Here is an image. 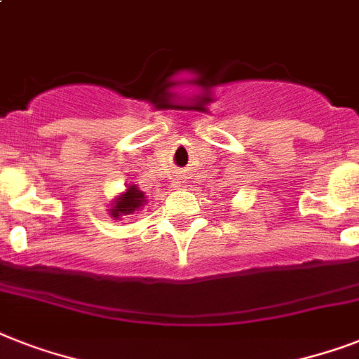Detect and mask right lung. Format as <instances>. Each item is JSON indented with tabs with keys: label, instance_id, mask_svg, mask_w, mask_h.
Segmentation results:
<instances>
[{
	"label": "right lung",
	"instance_id": "add662e5",
	"mask_svg": "<svg viewBox=\"0 0 359 359\" xmlns=\"http://www.w3.org/2000/svg\"><path fill=\"white\" fill-rule=\"evenodd\" d=\"M145 203V194L137 188L135 184H130L126 188V191H123L114 203H111V208H109V216L115 219H119L121 216H128V214H134L135 210H140Z\"/></svg>",
	"mask_w": 359,
	"mask_h": 359
}]
</instances>
